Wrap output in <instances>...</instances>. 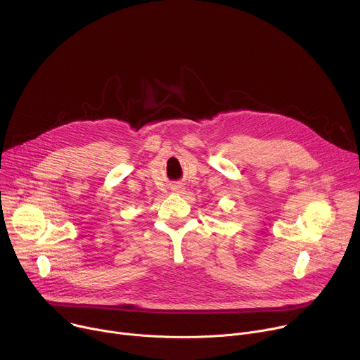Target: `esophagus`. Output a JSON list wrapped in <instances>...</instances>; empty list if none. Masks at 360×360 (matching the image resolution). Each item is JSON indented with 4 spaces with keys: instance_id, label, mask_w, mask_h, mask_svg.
Returning <instances> with one entry per match:
<instances>
[{
    "instance_id": "obj_1",
    "label": "esophagus",
    "mask_w": 360,
    "mask_h": 360,
    "mask_svg": "<svg viewBox=\"0 0 360 360\" xmlns=\"http://www.w3.org/2000/svg\"><path fill=\"white\" fill-rule=\"evenodd\" d=\"M184 188H182V185H172V191H175V192H181Z\"/></svg>"
}]
</instances>
